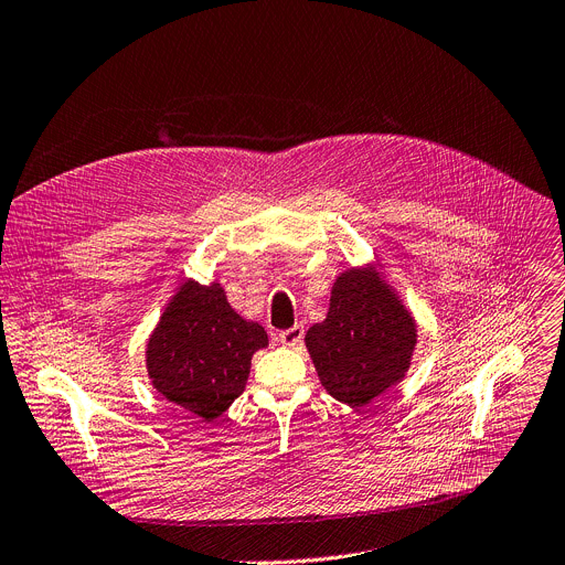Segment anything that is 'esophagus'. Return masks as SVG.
<instances>
[{"label":"esophagus","instance_id":"obj_1","mask_svg":"<svg viewBox=\"0 0 565 565\" xmlns=\"http://www.w3.org/2000/svg\"><path fill=\"white\" fill-rule=\"evenodd\" d=\"M301 338H303V327L301 324H295V327H290V329L279 333V342L284 347H295V344L301 342Z\"/></svg>","mask_w":565,"mask_h":565}]
</instances>
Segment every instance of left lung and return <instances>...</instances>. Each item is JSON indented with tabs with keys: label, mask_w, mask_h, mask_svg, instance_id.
Returning a JSON list of instances; mask_svg holds the SVG:
<instances>
[{
	"label": "left lung",
	"mask_w": 565,
	"mask_h": 565,
	"mask_svg": "<svg viewBox=\"0 0 565 565\" xmlns=\"http://www.w3.org/2000/svg\"><path fill=\"white\" fill-rule=\"evenodd\" d=\"M417 342L413 318L372 273L349 270L331 290L327 320L306 333L327 392L363 407L407 372Z\"/></svg>",
	"instance_id": "left-lung-1"
}]
</instances>
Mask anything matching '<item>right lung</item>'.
Returning <instances> with one entry per match:
<instances>
[{
	"label": "right lung",
	"mask_w": 565,
	"mask_h": 565,
	"mask_svg": "<svg viewBox=\"0 0 565 565\" xmlns=\"http://www.w3.org/2000/svg\"><path fill=\"white\" fill-rule=\"evenodd\" d=\"M266 344L264 327L245 322L218 284L186 281L148 340V374L171 403L212 422L243 394L252 353Z\"/></svg>",
	"instance_id": "right-lung-1"
}]
</instances>
